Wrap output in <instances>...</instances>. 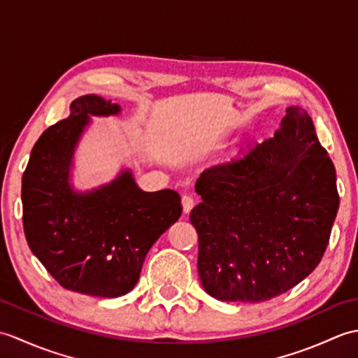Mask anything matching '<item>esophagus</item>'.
<instances>
[{
    "label": "esophagus",
    "instance_id": "1",
    "mask_svg": "<svg viewBox=\"0 0 358 358\" xmlns=\"http://www.w3.org/2000/svg\"><path fill=\"white\" fill-rule=\"evenodd\" d=\"M181 204H183L185 214H189V212H191L192 208L195 206V199L191 195H183L181 196Z\"/></svg>",
    "mask_w": 358,
    "mask_h": 358
}]
</instances>
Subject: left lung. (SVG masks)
<instances>
[{
  "label": "left lung",
  "instance_id": "8db88e82",
  "mask_svg": "<svg viewBox=\"0 0 358 358\" xmlns=\"http://www.w3.org/2000/svg\"><path fill=\"white\" fill-rule=\"evenodd\" d=\"M195 191L199 275L222 301H266L305 280L323 258L340 203L332 159L295 106L272 138L209 167Z\"/></svg>",
  "mask_w": 358,
  "mask_h": 358
}]
</instances>
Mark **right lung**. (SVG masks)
Wrapping results in <instances>:
<instances>
[{
  "mask_svg": "<svg viewBox=\"0 0 358 358\" xmlns=\"http://www.w3.org/2000/svg\"><path fill=\"white\" fill-rule=\"evenodd\" d=\"M118 112L101 96L77 98L71 117L35 143L21 186L22 227L34 255L64 289L104 299L134 289L149 249L181 215L177 192H143L131 172L86 195L67 183L87 115Z\"/></svg>",
  "mask_w": 358,
  "mask_h": 358,
  "instance_id": "obj_1",
  "label": "right lung"
}]
</instances>
